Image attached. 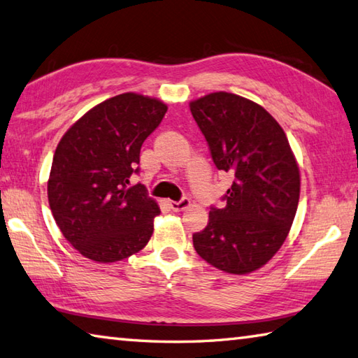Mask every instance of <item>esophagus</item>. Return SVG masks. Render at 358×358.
I'll return each mask as SVG.
<instances>
[{"label":"esophagus","instance_id":"34e87169","mask_svg":"<svg viewBox=\"0 0 358 358\" xmlns=\"http://www.w3.org/2000/svg\"><path fill=\"white\" fill-rule=\"evenodd\" d=\"M171 208L173 211H183V210H186V208H189V205H191V200L187 199V197H183L181 200H178V201H175V200H172L171 203Z\"/></svg>","mask_w":358,"mask_h":358}]
</instances>
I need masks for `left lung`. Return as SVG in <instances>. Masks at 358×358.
Listing matches in <instances>:
<instances>
[{"instance_id": "obj_1", "label": "left lung", "mask_w": 358, "mask_h": 358, "mask_svg": "<svg viewBox=\"0 0 358 358\" xmlns=\"http://www.w3.org/2000/svg\"><path fill=\"white\" fill-rule=\"evenodd\" d=\"M219 171L233 173L222 200L211 206L194 249L214 268L244 275L264 266L294 220L301 175L283 128L263 106L229 92L189 103Z\"/></svg>"}]
</instances>
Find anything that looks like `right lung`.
I'll use <instances>...</instances> for the list:
<instances>
[{
    "label": "right lung",
    "instance_id": "right-lung-1",
    "mask_svg": "<svg viewBox=\"0 0 358 358\" xmlns=\"http://www.w3.org/2000/svg\"><path fill=\"white\" fill-rule=\"evenodd\" d=\"M167 111L164 103L127 92L94 106L56 147L48 178L51 213L83 257L114 263L144 249L161 213L142 185L139 155Z\"/></svg>",
    "mask_w": 358,
    "mask_h": 358
}]
</instances>
